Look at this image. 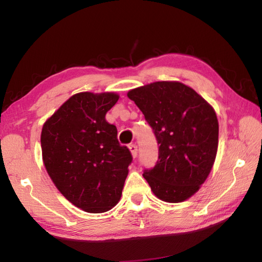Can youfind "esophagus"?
I'll return each instance as SVG.
<instances>
[{"mask_svg": "<svg viewBox=\"0 0 262 262\" xmlns=\"http://www.w3.org/2000/svg\"><path fill=\"white\" fill-rule=\"evenodd\" d=\"M129 150H130V152L133 155V157L136 158V156H137V145L136 144H130Z\"/></svg>", "mask_w": 262, "mask_h": 262, "instance_id": "34e87169", "label": "esophagus"}]
</instances>
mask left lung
I'll return each mask as SVG.
<instances>
[{"label":"left lung","mask_w":262,"mask_h":262,"mask_svg":"<svg viewBox=\"0 0 262 262\" xmlns=\"http://www.w3.org/2000/svg\"><path fill=\"white\" fill-rule=\"evenodd\" d=\"M156 136L158 159L144 179L158 199L183 202L196 193L214 165L219 121L214 108L180 82H155L127 94Z\"/></svg>","instance_id":"left-lung-1"}]
</instances>
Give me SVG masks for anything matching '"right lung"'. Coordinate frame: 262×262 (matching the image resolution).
Here are the masks:
<instances>
[{
  "label": "right lung",
  "instance_id": "right-lung-1",
  "mask_svg": "<svg viewBox=\"0 0 262 262\" xmlns=\"http://www.w3.org/2000/svg\"><path fill=\"white\" fill-rule=\"evenodd\" d=\"M119 96L81 92L66 101L43 123L42 159L61 194L88 212H105L120 200L129 149L118 141V130L105 115Z\"/></svg>",
  "mask_w": 262,
  "mask_h": 262
}]
</instances>
